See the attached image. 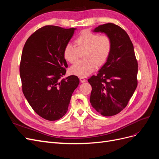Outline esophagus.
Returning a JSON list of instances; mask_svg holds the SVG:
<instances>
[{"label":"esophagus","mask_w":159,"mask_h":159,"mask_svg":"<svg viewBox=\"0 0 159 159\" xmlns=\"http://www.w3.org/2000/svg\"><path fill=\"white\" fill-rule=\"evenodd\" d=\"M80 81H81V82H82V83L85 82V81H86L85 78H83V77H80Z\"/></svg>","instance_id":"34e87169"}]
</instances>
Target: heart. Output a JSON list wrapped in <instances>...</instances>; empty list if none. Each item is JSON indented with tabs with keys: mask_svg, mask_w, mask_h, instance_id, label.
I'll use <instances>...</instances> for the list:
<instances>
[{
	"mask_svg": "<svg viewBox=\"0 0 159 159\" xmlns=\"http://www.w3.org/2000/svg\"><path fill=\"white\" fill-rule=\"evenodd\" d=\"M75 46L67 44L63 50L64 59L74 64L82 54V60L72 66L70 72L79 77H85L92 73L95 66H103L108 60L112 50V40L107 35L84 30L80 33L74 40Z\"/></svg>",
	"mask_w": 159,
	"mask_h": 159,
	"instance_id": "obj_1",
	"label": "heart"
}]
</instances>
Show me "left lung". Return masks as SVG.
Segmentation results:
<instances>
[{
    "instance_id": "8db88e82",
    "label": "left lung",
    "mask_w": 159,
    "mask_h": 159,
    "mask_svg": "<svg viewBox=\"0 0 159 159\" xmlns=\"http://www.w3.org/2000/svg\"><path fill=\"white\" fill-rule=\"evenodd\" d=\"M112 40V50L98 74L88 80L90 103L103 116H113L125 108L137 86L138 62L127 33L113 23L95 28Z\"/></svg>"
}]
</instances>
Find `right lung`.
Listing matches in <instances>:
<instances>
[{
    "mask_svg": "<svg viewBox=\"0 0 159 159\" xmlns=\"http://www.w3.org/2000/svg\"><path fill=\"white\" fill-rule=\"evenodd\" d=\"M75 28L43 26L28 38L22 52L20 75L22 92L34 111L48 121L66 113L80 80L70 75L60 80L68 68L64 46Z\"/></svg>",
    "mask_w": 159,
    "mask_h": 159,
    "instance_id": "obj_1",
    "label": "right lung"
}]
</instances>
